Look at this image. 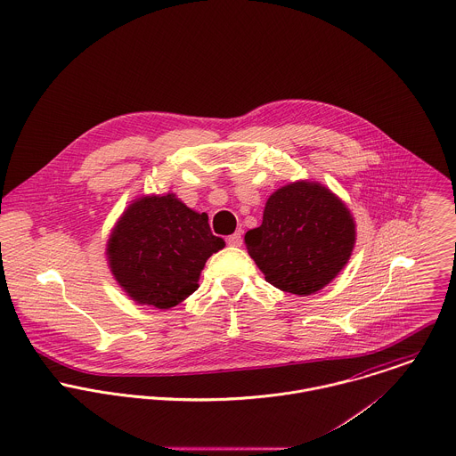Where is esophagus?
Wrapping results in <instances>:
<instances>
[{"label": "esophagus", "instance_id": "esophagus-1", "mask_svg": "<svg viewBox=\"0 0 456 456\" xmlns=\"http://www.w3.org/2000/svg\"><path fill=\"white\" fill-rule=\"evenodd\" d=\"M241 243H243L241 231H238V232H234V234H231V236L227 238V245H229V247H241Z\"/></svg>", "mask_w": 456, "mask_h": 456}]
</instances>
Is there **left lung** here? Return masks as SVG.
Here are the masks:
<instances>
[{"label": "left lung", "mask_w": 456, "mask_h": 456, "mask_svg": "<svg viewBox=\"0 0 456 456\" xmlns=\"http://www.w3.org/2000/svg\"><path fill=\"white\" fill-rule=\"evenodd\" d=\"M356 227L346 204L319 183H292L268 199L263 224L245 234L250 257L276 289L308 296L347 265Z\"/></svg>", "instance_id": "1"}]
</instances>
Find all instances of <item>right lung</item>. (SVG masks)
<instances>
[{
  "instance_id": "add662e5",
  "label": "right lung",
  "mask_w": 456,
  "mask_h": 456,
  "mask_svg": "<svg viewBox=\"0 0 456 456\" xmlns=\"http://www.w3.org/2000/svg\"><path fill=\"white\" fill-rule=\"evenodd\" d=\"M224 245L213 236L206 213L191 211L167 193L128 206L107 254L112 274L132 299L166 310L197 290L208 257Z\"/></svg>"
}]
</instances>
